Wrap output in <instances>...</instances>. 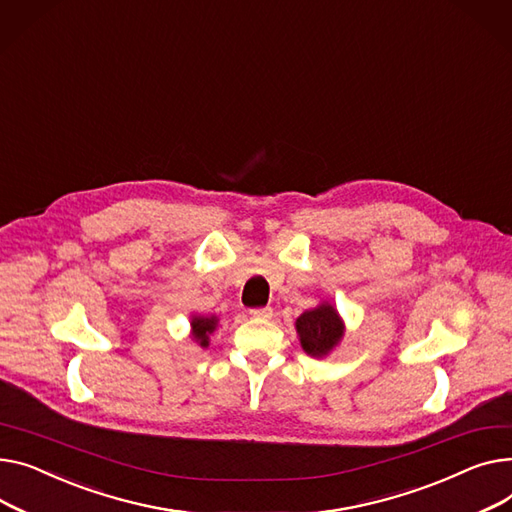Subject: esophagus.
Masks as SVG:
<instances>
[{"label": "esophagus", "mask_w": 512, "mask_h": 512, "mask_svg": "<svg viewBox=\"0 0 512 512\" xmlns=\"http://www.w3.org/2000/svg\"><path fill=\"white\" fill-rule=\"evenodd\" d=\"M250 316L258 318V320H268L270 316H273V310H270V308H254V310H250Z\"/></svg>", "instance_id": "obj_1"}]
</instances>
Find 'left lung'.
Segmentation results:
<instances>
[{
  "label": "left lung",
  "mask_w": 512,
  "mask_h": 512,
  "mask_svg": "<svg viewBox=\"0 0 512 512\" xmlns=\"http://www.w3.org/2000/svg\"><path fill=\"white\" fill-rule=\"evenodd\" d=\"M302 349L312 357H324L333 351L343 339L345 326L337 308L328 302H322L314 310L304 312L295 320Z\"/></svg>",
  "instance_id": "8db88e82"
}]
</instances>
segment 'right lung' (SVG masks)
Returning a JSON list of instances; mask_svg holds the SVG:
<instances>
[{"instance_id": "right-lung-1", "label": "right lung", "mask_w": 512, "mask_h": 512, "mask_svg": "<svg viewBox=\"0 0 512 512\" xmlns=\"http://www.w3.org/2000/svg\"><path fill=\"white\" fill-rule=\"evenodd\" d=\"M217 316H192V337L200 347H208V335L217 328Z\"/></svg>"}]
</instances>
